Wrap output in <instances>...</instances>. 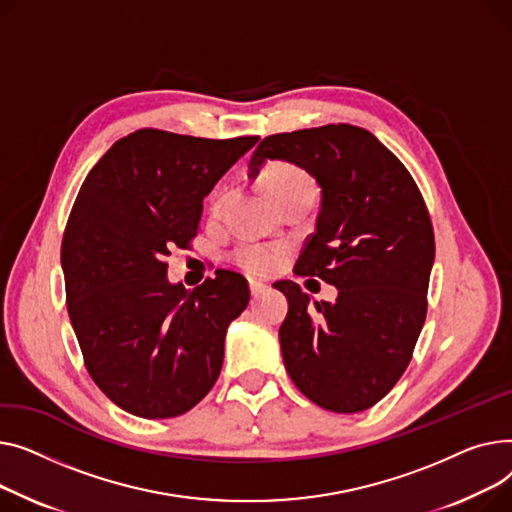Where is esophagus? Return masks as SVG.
Listing matches in <instances>:
<instances>
[{"mask_svg": "<svg viewBox=\"0 0 512 512\" xmlns=\"http://www.w3.org/2000/svg\"><path fill=\"white\" fill-rule=\"evenodd\" d=\"M268 289V285H264L262 281H250V293H252V297H258V295H262L264 291Z\"/></svg>", "mask_w": 512, "mask_h": 512, "instance_id": "esophagus-1", "label": "esophagus"}]
</instances>
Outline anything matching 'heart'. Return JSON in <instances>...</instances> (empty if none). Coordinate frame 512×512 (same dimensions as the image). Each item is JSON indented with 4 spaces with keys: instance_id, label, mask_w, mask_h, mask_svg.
I'll use <instances>...</instances> for the list:
<instances>
[{
    "instance_id": "b5f03b06",
    "label": "heart",
    "mask_w": 512,
    "mask_h": 512,
    "mask_svg": "<svg viewBox=\"0 0 512 512\" xmlns=\"http://www.w3.org/2000/svg\"><path fill=\"white\" fill-rule=\"evenodd\" d=\"M264 184L268 194L273 196L277 204H283L297 196H314L316 184L314 179L293 163L287 161H273L264 169ZM225 206V194L217 192L210 202V215L217 217ZM285 254L283 246L273 244H260V242H242L233 250V260L242 266L248 273L254 275H268L277 270Z\"/></svg>"
}]
</instances>
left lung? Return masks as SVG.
Returning a JSON list of instances; mask_svg holds the SVG:
<instances>
[{"label":"left lung","mask_w":512,"mask_h":512,"mask_svg":"<svg viewBox=\"0 0 512 512\" xmlns=\"http://www.w3.org/2000/svg\"><path fill=\"white\" fill-rule=\"evenodd\" d=\"M266 161L302 167L320 186L316 231L295 273L339 289L333 304L312 308L297 283H275L289 302L279 328L285 368L322 409H370L407 370L428 312L436 248L422 192L374 134L349 124L266 136L250 179Z\"/></svg>","instance_id":"1"}]
</instances>
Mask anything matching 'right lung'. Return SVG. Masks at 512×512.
I'll return each instance as SVG.
<instances>
[{
	"mask_svg": "<svg viewBox=\"0 0 512 512\" xmlns=\"http://www.w3.org/2000/svg\"><path fill=\"white\" fill-rule=\"evenodd\" d=\"M258 136L210 140L138 130L90 169L62 242L68 314L84 366L124 411L177 417L215 386L248 281L217 270L188 291L165 258L198 233L202 200Z\"/></svg>",
	"mask_w": 512,
	"mask_h": 512,
	"instance_id": "right-lung-1",
	"label": "right lung"
}]
</instances>
